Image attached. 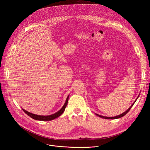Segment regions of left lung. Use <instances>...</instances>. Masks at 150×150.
<instances>
[{
    "mask_svg": "<svg viewBox=\"0 0 150 150\" xmlns=\"http://www.w3.org/2000/svg\"><path fill=\"white\" fill-rule=\"evenodd\" d=\"M139 97V96H138ZM136 102V101H134V103ZM134 103L132 104V105H131L130 107H129V108H128V110H127L125 112H123V113H122L121 115H118V116H115V117H106V116H101V115H98V114H96V115L97 116H98L99 117H102V118H104V119H117V118H120V117H122V116H124L125 115H126L127 113L128 112V111L130 110V109L131 108V107H132L133 106V104H134Z\"/></svg>",
    "mask_w": 150,
    "mask_h": 150,
    "instance_id": "1",
    "label": "left lung"
}]
</instances>
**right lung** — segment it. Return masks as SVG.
Returning <instances> with one entry per match:
<instances>
[{
    "mask_svg": "<svg viewBox=\"0 0 150 150\" xmlns=\"http://www.w3.org/2000/svg\"><path fill=\"white\" fill-rule=\"evenodd\" d=\"M68 99H69V96H67V99H66V101L65 102V104H64V106H62V108L61 109V110L57 111V112L54 113L53 115H48V116H40V115H35V114H33V113H30L28 111H25L24 109H22L23 110L24 112L25 113L26 115H28V116H29L32 118H33L34 120H39V121H51L52 120L54 119H56V117L60 116L63 112L65 110V108L67 106V102H68Z\"/></svg>",
    "mask_w": 150,
    "mask_h": 150,
    "instance_id": "obj_1",
    "label": "right lung"
}]
</instances>
